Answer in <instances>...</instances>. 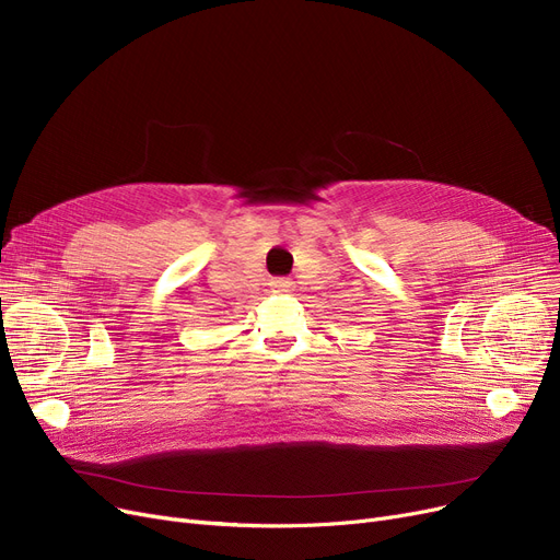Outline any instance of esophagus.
<instances>
[{
    "mask_svg": "<svg viewBox=\"0 0 560 560\" xmlns=\"http://www.w3.org/2000/svg\"><path fill=\"white\" fill-rule=\"evenodd\" d=\"M275 290H290L292 288V281L290 279H272L270 283Z\"/></svg>",
    "mask_w": 560,
    "mask_h": 560,
    "instance_id": "1",
    "label": "esophagus"
}]
</instances>
